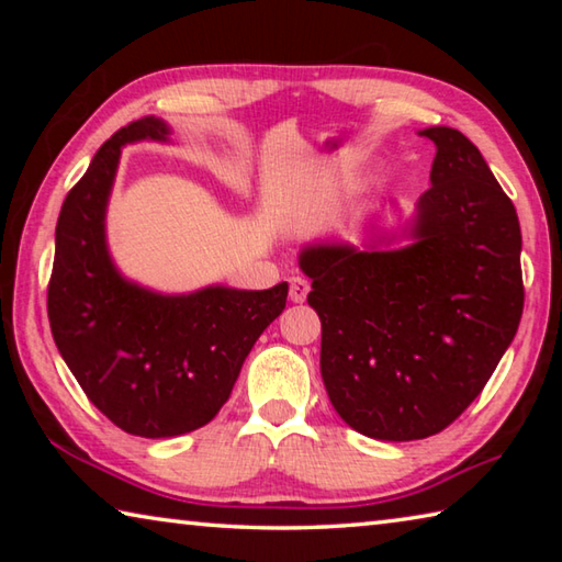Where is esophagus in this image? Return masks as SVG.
<instances>
[{"label":"esophagus","instance_id":"obj_1","mask_svg":"<svg viewBox=\"0 0 562 562\" xmlns=\"http://www.w3.org/2000/svg\"><path fill=\"white\" fill-rule=\"evenodd\" d=\"M310 292V282L304 278H290V300L292 302H304Z\"/></svg>","mask_w":562,"mask_h":562}]
</instances>
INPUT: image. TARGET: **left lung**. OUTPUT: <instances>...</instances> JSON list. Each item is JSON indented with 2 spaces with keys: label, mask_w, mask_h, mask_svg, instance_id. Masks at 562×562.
<instances>
[{
  "label": "left lung",
  "mask_w": 562,
  "mask_h": 562,
  "mask_svg": "<svg viewBox=\"0 0 562 562\" xmlns=\"http://www.w3.org/2000/svg\"><path fill=\"white\" fill-rule=\"evenodd\" d=\"M418 136L434 140L436 158L406 245L315 243L300 252L329 402L379 441L426 439L453 424L496 372L522 315L510 198L461 131Z\"/></svg>",
  "instance_id": "left-lung-1"
}]
</instances>
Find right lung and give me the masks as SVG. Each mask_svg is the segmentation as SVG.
Returning a JSON list of instances; mask_svg holds the SVG:
<instances>
[{"mask_svg":"<svg viewBox=\"0 0 562 562\" xmlns=\"http://www.w3.org/2000/svg\"><path fill=\"white\" fill-rule=\"evenodd\" d=\"M168 136L166 121L146 116L99 148L61 205L46 297L54 341L83 394L119 429L144 439H168L211 422L252 345L288 302V282L160 294L116 270L106 205L121 148Z\"/></svg>","mask_w":562,"mask_h":562,"instance_id":"add662e5","label":"right lung"}]
</instances>
